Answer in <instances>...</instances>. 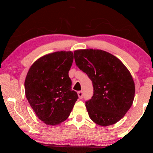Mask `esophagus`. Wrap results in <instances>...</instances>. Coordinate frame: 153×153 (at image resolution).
<instances>
[{
  "label": "esophagus",
  "instance_id": "1",
  "mask_svg": "<svg viewBox=\"0 0 153 153\" xmlns=\"http://www.w3.org/2000/svg\"><path fill=\"white\" fill-rule=\"evenodd\" d=\"M77 96H78L79 98H80V99H81V98H83V92L82 91L77 92Z\"/></svg>",
  "mask_w": 153,
  "mask_h": 153
}]
</instances>
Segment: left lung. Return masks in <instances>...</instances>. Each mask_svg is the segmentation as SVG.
<instances>
[{"label": "left lung", "instance_id": "8db88e82", "mask_svg": "<svg viewBox=\"0 0 153 153\" xmlns=\"http://www.w3.org/2000/svg\"><path fill=\"white\" fill-rule=\"evenodd\" d=\"M74 59L92 82L94 94L86 102L90 118L104 127L116 123L134 101L135 84L130 72L115 56L98 49L76 50Z\"/></svg>", "mask_w": 153, "mask_h": 153}]
</instances>
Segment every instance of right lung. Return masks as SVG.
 <instances>
[{
  "label": "right lung",
  "mask_w": 153,
  "mask_h": 153,
  "mask_svg": "<svg viewBox=\"0 0 153 153\" xmlns=\"http://www.w3.org/2000/svg\"><path fill=\"white\" fill-rule=\"evenodd\" d=\"M74 60L71 51H58L37 59L25 79V93L38 119L56 126L68 118L77 99L69 77Z\"/></svg>",
  "instance_id": "obj_1"
}]
</instances>
